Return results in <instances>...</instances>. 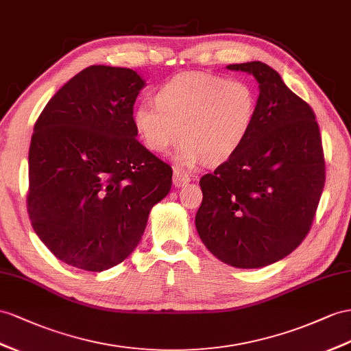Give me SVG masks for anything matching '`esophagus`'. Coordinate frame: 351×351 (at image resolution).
Here are the masks:
<instances>
[{"instance_id": "34e87169", "label": "esophagus", "mask_w": 351, "mask_h": 351, "mask_svg": "<svg viewBox=\"0 0 351 351\" xmlns=\"http://www.w3.org/2000/svg\"><path fill=\"white\" fill-rule=\"evenodd\" d=\"M190 179H191L190 175H188L185 170L179 169V167L173 169V184H175V186H184V185L190 182Z\"/></svg>"}]
</instances>
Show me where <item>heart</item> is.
Wrapping results in <instances>:
<instances>
[{
	"label": "heart",
	"mask_w": 351,
	"mask_h": 351,
	"mask_svg": "<svg viewBox=\"0 0 351 351\" xmlns=\"http://www.w3.org/2000/svg\"><path fill=\"white\" fill-rule=\"evenodd\" d=\"M154 104H139L132 121L151 152L166 154L179 139V160L219 165L241 148L252 129L258 99L245 80L188 73L161 86Z\"/></svg>",
	"instance_id": "heart-1"
}]
</instances>
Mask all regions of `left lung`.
Wrapping results in <instances>:
<instances>
[{
  "instance_id": "8db88e82",
  "label": "left lung",
  "mask_w": 351,
  "mask_h": 351,
  "mask_svg": "<svg viewBox=\"0 0 351 351\" xmlns=\"http://www.w3.org/2000/svg\"><path fill=\"white\" fill-rule=\"evenodd\" d=\"M227 68L256 78V115L236 154L202 176L195 227L222 263L261 268L308 234L325 186V156L311 106L277 71L258 60Z\"/></svg>"
}]
</instances>
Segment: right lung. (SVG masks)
Here are the masks:
<instances>
[{
    "label": "right lung",
    "mask_w": 351,
    "mask_h": 351,
    "mask_svg": "<svg viewBox=\"0 0 351 351\" xmlns=\"http://www.w3.org/2000/svg\"><path fill=\"white\" fill-rule=\"evenodd\" d=\"M143 80L92 65L58 90L35 121L26 197L34 231L68 265L104 271L138 246L172 167L136 139Z\"/></svg>",
    "instance_id": "right-lung-1"
}]
</instances>
